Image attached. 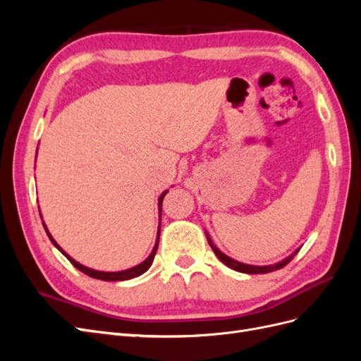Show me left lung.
<instances>
[{"instance_id": "8db88e82", "label": "left lung", "mask_w": 361, "mask_h": 361, "mask_svg": "<svg viewBox=\"0 0 361 361\" xmlns=\"http://www.w3.org/2000/svg\"><path fill=\"white\" fill-rule=\"evenodd\" d=\"M206 238H207V243H209V245H211V248L214 250V253L216 255V257L220 259L224 265H227L228 268H232V269H235V271H238V272H245V274H267V272H271V271H277V269H280V268H283V267H286L289 262L293 259V256L298 253L300 251V248L298 250H295L292 255H289L286 259H283V260H280V262H277V264H272V265H264V267H257V265H248V264H243V262H238V260H235V259H232V257H228V256H226L223 251H220V248H218L214 243H212V239H211V236L206 233Z\"/></svg>"}]
</instances>
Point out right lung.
<instances>
[{
  "label": "right lung",
  "mask_w": 361,
  "mask_h": 361,
  "mask_svg": "<svg viewBox=\"0 0 361 361\" xmlns=\"http://www.w3.org/2000/svg\"><path fill=\"white\" fill-rule=\"evenodd\" d=\"M36 157H37V154H36ZM169 192V190H166L164 191L161 195H159V199H158V207H159V227H158V235H157V243H155V247H154V250H152V253L149 255V257L146 259V260H143L141 262V264H138V265H135V267H133V268H129V269H125V271H114V272H105V271H96V269H92V268H87V267H84V265H81L80 262H76L75 259H72L66 251H64L57 243H56V239H54L52 236H51V233H49V231H48V227H47V224L43 223V227H45V232H47V235H48V238L51 239V243L56 245L61 253L66 256L68 259H69V262L71 264L76 268V269H80L81 272H84V274H87V276H90V277H93V279H99V280H104V281H122V280H129V279H134V277H138V276H141V274H145V272L150 268V265H152V262H154V259H155V255H157V250H158V243H159V231H161V206H162V200H164V197H166V194ZM40 212V211H39ZM42 216V215H40Z\"/></svg>",
  "instance_id": "1"
}]
</instances>
